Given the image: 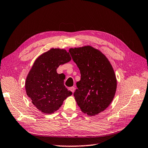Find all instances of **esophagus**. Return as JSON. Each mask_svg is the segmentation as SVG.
Here are the masks:
<instances>
[{
  "mask_svg": "<svg viewBox=\"0 0 148 148\" xmlns=\"http://www.w3.org/2000/svg\"><path fill=\"white\" fill-rule=\"evenodd\" d=\"M69 89H70V91L72 92V93H73L75 92V88L74 87V86H71V87H70Z\"/></svg>",
  "mask_w": 148,
  "mask_h": 148,
  "instance_id": "1",
  "label": "esophagus"
}]
</instances>
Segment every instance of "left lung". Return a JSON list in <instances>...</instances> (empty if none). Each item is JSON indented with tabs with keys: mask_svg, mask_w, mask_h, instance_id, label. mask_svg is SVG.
Segmentation results:
<instances>
[{
	"mask_svg": "<svg viewBox=\"0 0 148 148\" xmlns=\"http://www.w3.org/2000/svg\"><path fill=\"white\" fill-rule=\"evenodd\" d=\"M69 52L80 71V80L73 95L83 112L95 116L113 100L117 80L106 56L90 46L70 48Z\"/></svg>",
	"mask_w": 148,
	"mask_h": 148,
	"instance_id": "1",
	"label": "left lung"
}]
</instances>
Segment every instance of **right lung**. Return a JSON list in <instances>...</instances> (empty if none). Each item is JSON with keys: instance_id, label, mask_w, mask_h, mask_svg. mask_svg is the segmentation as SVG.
I'll list each match as a JSON object with an SVG mask.
<instances>
[{"instance_id": "1", "label": "right lung", "mask_w": 148, "mask_h": 148, "mask_svg": "<svg viewBox=\"0 0 148 148\" xmlns=\"http://www.w3.org/2000/svg\"><path fill=\"white\" fill-rule=\"evenodd\" d=\"M70 60L65 49L53 48L39 56L29 72L25 84L27 95L42 112H55L72 95L64 85V76L56 72L60 64Z\"/></svg>"}]
</instances>
